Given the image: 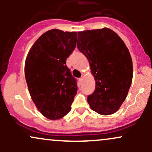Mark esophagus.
Segmentation results:
<instances>
[{"instance_id": "obj_1", "label": "esophagus", "mask_w": 152, "mask_h": 152, "mask_svg": "<svg viewBox=\"0 0 152 152\" xmlns=\"http://www.w3.org/2000/svg\"><path fill=\"white\" fill-rule=\"evenodd\" d=\"M83 76H82L81 78H79V81H80V82H81H81H82V81H83Z\"/></svg>"}]
</instances>
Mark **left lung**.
Returning a JSON list of instances; mask_svg holds the SVG:
<instances>
[{
	"mask_svg": "<svg viewBox=\"0 0 152 152\" xmlns=\"http://www.w3.org/2000/svg\"><path fill=\"white\" fill-rule=\"evenodd\" d=\"M77 47L89 61L96 87L87 101L102 115L118 111L126 99L133 77L130 53L121 38L108 28L78 32Z\"/></svg>",
	"mask_w": 152,
	"mask_h": 152,
	"instance_id": "8db88e82",
	"label": "left lung"
}]
</instances>
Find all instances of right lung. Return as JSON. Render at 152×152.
<instances>
[{
	"instance_id": "1",
	"label": "right lung",
	"mask_w": 152,
	"mask_h": 152,
	"mask_svg": "<svg viewBox=\"0 0 152 152\" xmlns=\"http://www.w3.org/2000/svg\"><path fill=\"white\" fill-rule=\"evenodd\" d=\"M77 33L46 31L28 53L25 77L38 111L48 119L63 118L71 109L77 93L76 79L66 65L76 48Z\"/></svg>"
}]
</instances>
